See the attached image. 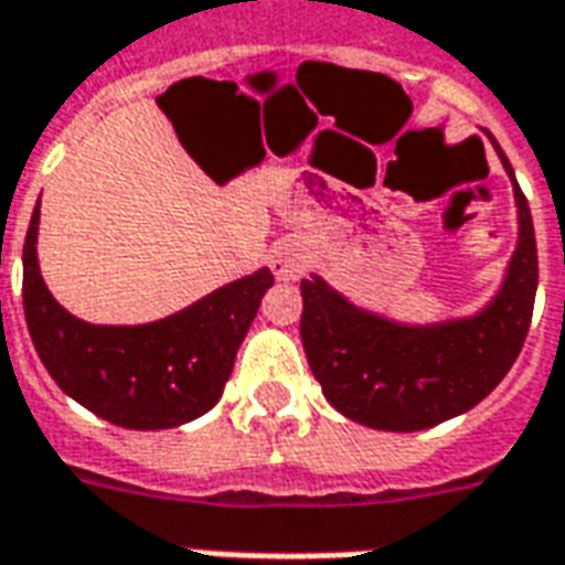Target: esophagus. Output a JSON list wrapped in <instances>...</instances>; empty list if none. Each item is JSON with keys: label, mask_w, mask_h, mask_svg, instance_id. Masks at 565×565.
Segmentation results:
<instances>
[{"label": "esophagus", "mask_w": 565, "mask_h": 565, "mask_svg": "<svg viewBox=\"0 0 565 565\" xmlns=\"http://www.w3.org/2000/svg\"><path fill=\"white\" fill-rule=\"evenodd\" d=\"M309 267V249L298 237L279 241L270 256V270L277 274V279H300Z\"/></svg>", "instance_id": "34e87169"}]
</instances>
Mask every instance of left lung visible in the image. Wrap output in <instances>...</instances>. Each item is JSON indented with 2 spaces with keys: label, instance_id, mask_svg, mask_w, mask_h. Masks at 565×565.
Returning <instances> with one entry per match:
<instances>
[{
  "label": "left lung",
  "instance_id": "1",
  "mask_svg": "<svg viewBox=\"0 0 565 565\" xmlns=\"http://www.w3.org/2000/svg\"><path fill=\"white\" fill-rule=\"evenodd\" d=\"M507 167L519 205V247L498 298L479 316L405 328L348 303L321 277L303 279L300 339L309 369L339 414L384 431H419L459 417L507 375L527 339L540 258L530 205Z\"/></svg>",
  "mask_w": 565,
  "mask_h": 565
}]
</instances>
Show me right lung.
Wrapping results in <instances>:
<instances>
[{
    "label": "right lung",
    "mask_w": 565,
    "mask_h": 565,
    "mask_svg": "<svg viewBox=\"0 0 565 565\" xmlns=\"http://www.w3.org/2000/svg\"><path fill=\"white\" fill-rule=\"evenodd\" d=\"M38 217L35 205L23 244V309L38 358L58 387L106 423L139 431L175 428L214 408L274 274L262 267L154 324H88L46 291Z\"/></svg>",
    "instance_id": "1"
}]
</instances>
